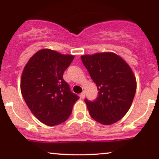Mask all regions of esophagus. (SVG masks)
<instances>
[{
	"label": "esophagus",
	"mask_w": 159,
	"mask_h": 159,
	"mask_svg": "<svg viewBox=\"0 0 159 159\" xmlns=\"http://www.w3.org/2000/svg\"><path fill=\"white\" fill-rule=\"evenodd\" d=\"M81 96V98H84L85 97V92H84V91H83V92L81 93V96Z\"/></svg>",
	"instance_id": "obj_1"
}]
</instances>
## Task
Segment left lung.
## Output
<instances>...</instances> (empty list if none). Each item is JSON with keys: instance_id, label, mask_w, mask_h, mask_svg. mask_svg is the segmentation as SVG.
I'll return each instance as SVG.
<instances>
[{"instance_id": "1", "label": "left lung", "mask_w": 159, "mask_h": 159, "mask_svg": "<svg viewBox=\"0 0 159 159\" xmlns=\"http://www.w3.org/2000/svg\"><path fill=\"white\" fill-rule=\"evenodd\" d=\"M81 58L98 90L95 101L84 100L91 117L103 125L119 121L130 108L136 92L131 67L113 52L85 54Z\"/></svg>"}]
</instances>
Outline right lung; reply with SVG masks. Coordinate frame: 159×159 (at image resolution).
I'll use <instances>...</instances> for the list:
<instances>
[{"label": "right lung", "mask_w": 159, "mask_h": 159, "mask_svg": "<svg viewBox=\"0 0 159 159\" xmlns=\"http://www.w3.org/2000/svg\"><path fill=\"white\" fill-rule=\"evenodd\" d=\"M74 59L45 48L30 58L21 78V92L32 114L45 125L63 123L72 114L79 98L71 92L63 75Z\"/></svg>", "instance_id": "1"}]
</instances>
